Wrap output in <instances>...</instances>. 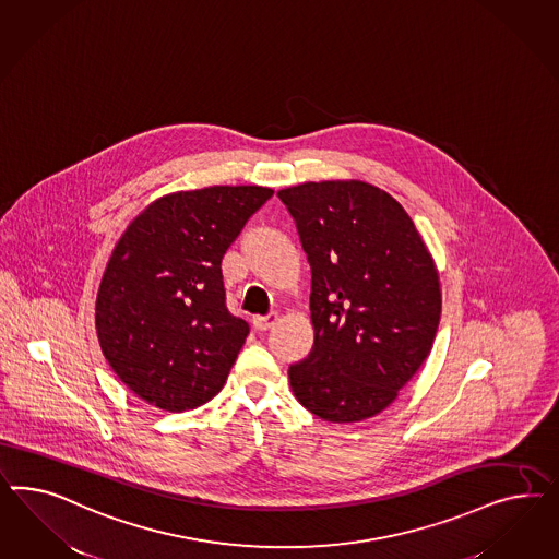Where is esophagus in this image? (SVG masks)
I'll return each instance as SVG.
<instances>
[{
    "mask_svg": "<svg viewBox=\"0 0 559 559\" xmlns=\"http://www.w3.org/2000/svg\"><path fill=\"white\" fill-rule=\"evenodd\" d=\"M276 320H278L276 313H269V316H254L252 323H254L255 330L266 332V330H271L272 325L276 323Z\"/></svg>",
    "mask_w": 559,
    "mask_h": 559,
    "instance_id": "34e87169",
    "label": "esophagus"
}]
</instances>
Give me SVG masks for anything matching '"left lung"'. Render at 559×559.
Masks as SVG:
<instances>
[{
  "label": "left lung",
  "mask_w": 559,
  "mask_h": 559,
  "mask_svg": "<svg viewBox=\"0 0 559 559\" xmlns=\"http://www.w3.org/2000/svg\"><path fill=\"white\" fill-rule=\"evenodd\" d=\"M311 269L313 348L288 367L295 397L328 423L390 406L430 355L439 274L404 206L367 182H305L276 192Z\"/></svg>",
  "instance_id": "left-lung-1"
}]
</instances>
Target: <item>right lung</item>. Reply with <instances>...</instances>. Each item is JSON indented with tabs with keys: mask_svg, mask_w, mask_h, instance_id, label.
Listing matches in <instances>:
<instances>
[{
	"mask_svg": "<svg viewBox=\"0 0 559 559\" xmlns=\"http://www.w3.org/2000/svg\"><path fill=\"white\" fill-rule=\"evenodd\" d=\"M271 188L211 187L150 204L115 248L96 299L102 353L152 406L219 393L250 334L225 304L221 260Z\"/></svg>",
	"mask_w": 559,
	"mask_h": 559,
	"instance_id": "right-lung-1",
	"label": "right lung"
}]
</instances>
